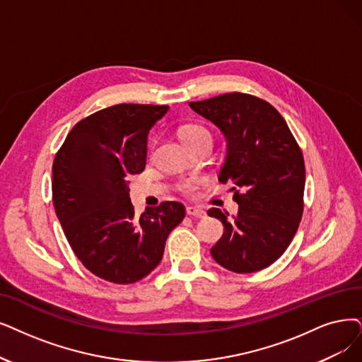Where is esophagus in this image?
<instances>
[{
	"label": "esophagus",
	"mask_w": 362,
	"mask_h": 362,
	"mask_svg": "<svg viewBox=\"0 0 362 362\" xmlns=\"http://www.w3.org/2000/svg\"><path fill=\"white\" fill-rule=\"evenodd\" d=\"M185 212H187V215L197 216V218H202V216H205V211L202 209V208H197V206H187Z\"/></svg>",
	"instance_id": "1"
}]
</instances>
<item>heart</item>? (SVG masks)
Listing matches in <instances>:
<instances>
[{
  "label": "heart",
  "instance_id": "heart-1",
  "mask_svg": "<svg viewBox=\"0 0 362 362\" xmlns=\"http://www.w3.org/2000/svg\"><path fill=\"white\" fill-rule=\"evenodd\" d=\"M180 138L184 144H190L199 139H211V134L206 127L200 124H185L180 129Z\"/></svg>",
  "mask_w": 362,
  "mask_h": 362
}]
</instances>
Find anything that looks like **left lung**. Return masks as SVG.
Returning a JSON list of instances; mask_svg holds the SVG:
<instances>
[{"mask_svg": "<svg viewBox=\"0 0 362 362\" xmlns=\"http://www.w3.org/2000/svg\"><path fill=\"white\" fill-rule=\"evenodd\" d=\"M189 105L224 135L218 181L235 185L239 205L231 218L218 208L208 211L224 226L211 254L236 273L266 269L285 252L301 220L306 172L297 142L282 115L255 96L235 92Z\"/></svg>", "mask_w": 362, "mask_h": 362, "instance_id": "obj_1", "label": "left lung"}]
</instances>
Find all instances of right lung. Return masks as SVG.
<instances>
[{"mask_svg": "<svg viewBox=\"0 0 362 362\" xmlns=\"http://www.w3.org/2000/svg\"><path fill=\"white\" fill-rule=\"evenodd\" d=\"M168 105L119 104L77 123L53 162V205L72 251L98 278L134 284L160 263L178 202L135 216L129 178L147 160L151 127Z\"/></svg>", "mask_w": 362, "mask_h": 362, "instance_id": "right-lung-1", "label": "right lung"}]
</instances>
